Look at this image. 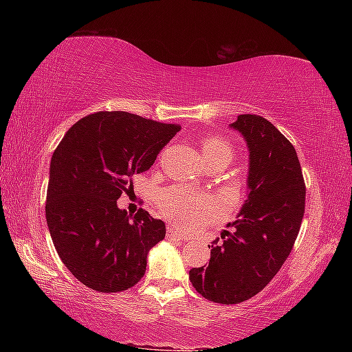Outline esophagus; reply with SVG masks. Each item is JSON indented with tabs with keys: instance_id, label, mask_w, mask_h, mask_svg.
Returning <instances> with one entry per match:
<instances>
[{
	"instance_id": "34e87169",
	"label": "esophagus",
	"mask_w": 352,
	"mask_h": 352,
	"mask_svg": "<svg viewBox=\"0 0 352 352\" xmlns=\"http://www.w3.org/2000/svg\"><path fill=\"white\" fill-rule=\"evenodd\" d=\"M168 237H169V239H180V241L186 239V236H184L182 231H178L177 228H174V226H168Z\"/></svg>"
}]
</instances>
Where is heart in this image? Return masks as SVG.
<instances>
[{
	"label": "heart",
	"mask_w": 352,
	"mask_h": 352,
	"mask_svg": "<svg viewBox=\"0 0 352 352\" xmlns=\"http://www.w3.org/2000/svg\"><path fill=\"white\" fill-rule=\"evenodd\" d=\"M201 153L205 158L219 157V155H228L231 158L233 148L223 138L211 136L201 144ZM157 205L164 217L184 225L204 222L216 216L219 211V206L214 200L205 199L182 188H166L160 190Z\"/></svg>",
	"instance_id": "b5f03b06"
}]
</instances>
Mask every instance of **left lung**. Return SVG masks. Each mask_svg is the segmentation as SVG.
<instances>
[{"instance_id": "1", "label": "left lung", "mask_w": 352, "mask_h": 352, "mask_svg": "<svg viewBox=\"0 0 352 352\" xmlns=\"http://www.w3.org/2000/svg\"><path fill=\"white\" fill-rule=\"evenodd\" d=\"M230 127L248 148L247 199L231 231L212 242L210 264L189 270L194 289L220 305L250 300L272 281L294 247L306 200L295 147L272 122L239 115Z\"/></svg>"}]
</instances>
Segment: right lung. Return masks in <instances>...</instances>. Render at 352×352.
Returning a JSON list of instances; mask_svg holds the SVG:
<instances>
[{
    "label": "right lung",
    "mask_w": 352,
    "mask_h": 352,
    "mask_svg": "<svg viewBox=\"0 0 352 352\" xmlns=\"http://www.w3.org/2000/svg\"><path fill=\"white\" fill-rule=\"evenodd\" d=\"M178 130L127 111H99L77 121L52 153L47 228L62 262L87 287L115 294L144 276L166 225L144 210H119L118 199Z\"/></svg>",
    "instance_id": "1"
}]
</instances>
